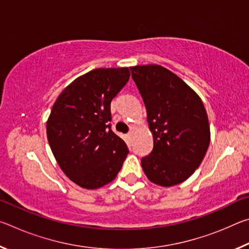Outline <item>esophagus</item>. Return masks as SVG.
Listing matches in <instances>:
<instances>
[{"instance_id": "34e87169", "label": "esophagus", "mask_w": 249, "mask_h": 249, "mask_svg": "<svg viewBox=\"0 0 249 249\" xmlns=\"http://www.w3.org/2000/svg\"><path fill=\"white\" fill-rule=\"evenodd\" d=\"M133 137H134V133H133V132H130V133L127 134V140H128L129 142H132Z\"/></svg>"}]
</instances>
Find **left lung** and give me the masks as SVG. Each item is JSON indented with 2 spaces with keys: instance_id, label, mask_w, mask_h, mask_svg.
Returning <instances> with one entry per match:
<instances>
[{
  "instance_id": "8db88e82",
  "label": "left lung",
  "mask_w": 249,
  "mask_h": 249,
  "mask_svg": "<svg viewBox=\"0 0 249 249\" xmlns=\"http://www.w3.org/2000/svg\"><path fill=\"white\" fill-rule=\"evenodd\" d=\"M153 135L151 153L142 159L150 182L172 187L191 177L209 148L211 133L204 105L178 75L159 65L130 67Z\"/></svg>"
}]
</instances>
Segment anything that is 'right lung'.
Wrapping results in <instances>:
<instances>
[{"label": "right lung", "instance_id": "add662e5", "mask_svg": "<svg viewBox=\"0 0 249 249\" xmlns=\"http://www.w3.org/2000/svg\"><path fill=\"white\" fill-rule=\"evenodd\" d=\"M129 69L96 68L74 79L53 103L47 138L59 167L79 187L94 190L116 178L127 146L109 128L111 102Z\"/></svg>", "mask_w": 249, "mask_h": 249}]
</instances>
